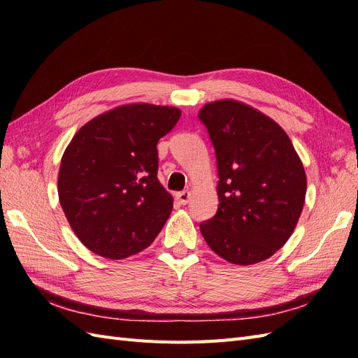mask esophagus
<instances>
[{"label": "esophagus", "instance_id": "obj_1", "mask_svg": "<svg viewBox=\"0 0 358 358\" xmlns=\"http://www.w3.org/2000/svg\"><path fill=\"white\" fill-rule=\"evenodd\" d=\"M176 199L179 200L180 204H188L189 199H191V192L189 191H182L176 194Z\"/></svg>", "mask_w": 358, "mask_h": 358}]
</instances>
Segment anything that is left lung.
<instances>
[{
  "label": "left lung",
  "instance_id": "left-lung-1",
  "mask_svg": "<svg viewBox=\"0 0 358 358\" xmlns=\"http://www.w3.org/2000/svg\"><path fill=\"white\" fill-rule=\"evenodd\" d=\"M218 166V210L200 224L206 243L233 264L264 262L294 231L306 196V173L273 119L236 100L199 112Z\"/></svg>",
  "mask_w": 358,
  "mask_h": 358
}]
</instances>
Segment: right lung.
I'll list each match as a JSON object with an SVG mask.
<instances>
[{
	"label": "right lung",
	"mask_w": 358,
	"mask_h": 358,
	"mask_svg": "<svg viewBox=\"0 0 358 358\" xmlns=\"http://www.w3.org/2000/svg\"><path fill=\"white\" fill-rule=\"evenodd\" d=\"M180 117L176 107L134 103L86 122L61 159L58 196L79 241L122 259L154 242L173 209L162 188L157 145Z\"/></svg>",
	"instance_id": "1"
}]
</instances>
